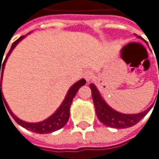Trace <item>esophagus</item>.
<instances>
[{"label": "esophagus", "mask_w": 159, "mask_h": 159, "mask_svg": "<svg viewBox=\"0 0 159 159\" xmlns=\"http://www.w3.org/2000/svg\"><path fill=\"white\" fill-rule=\"evenodd\" d=\"M83 76H84V78L87 80V82H89V81H91V79L93 78V72L91 70H86L83 73Z\"/></svg>", "instance_id": "34e87169"}]
</instances>
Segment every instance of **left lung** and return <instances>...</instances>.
<instances>
[{"label":"left lung","instance_id":"1","mask_svg":"<svg viewBox=\"0 0 159 159\" xmlns=\"http://www.w3.org/2000/svg\"><path fill=\"white\" fill-rule=\"evenodd\" d=\"M89 88L91 89L92 93V99L93 102L95 105V110L97 116L99 120L111 128L115 129H126L132 127L136 125L141 119H143L150 111L151 107H149L147 110L139 113V114H134V115H127V114H122L119 113L114 109H112L102 99L99 90L95 87V85L90 84ZM158 93H159V87H158Z\"/></svg>","mask_w":159,"mask_h":159}]
</instances>
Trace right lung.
I'll return each mask as SVG.
<instances>
[{"label": "right lung", "instance_id": "add662e5", "mask_svg": "<svg viewBox=\"0 0 159 159\" xmlns=\"http://www.w3.org/2000/svg\"><path fill=\"white\" fill-rule=\"evenodd\" d=\"M24 37H25V35L19 37L16 42L13 43V44H12V46H11V48H10V50H9L7 56L5 57V59L3 60V63H1L0 64V106L1 103H2L4 109L5 108H7V109H5V111L8 110V112L10 113V115L12 116V117L15 119V121H16L18 125L22 126L23 128H25V129H29V130H30V131L39 133V134L51 133V132H53V131H56V130H57V129H60L63 128V127L66 125V123L68 122L69 116H70V104H71V102H72V100H73V98L75 97L76 92L78 91V89H80L82 86H84V85L86 84V80H85V79H81V80H79L78 82H76L74 85L71 86V88L69 89V91H68V93H67V95H66V97H65L63 102L61 103V105H60V106L58 107V109H57L51 116H49L47 119H45V120H43V121H42V122H39V123H28V122H25V121L19 119L18 117H16V116L13 114V112L10 110V108H9V106H8L6 101H5L4 98H3V95H2V73H3L5 62H6V60H7L9 55L11 54V52L13 51V49L16 46V44H17ZM1 61H2V58H1ZM1 72H2V74L0 73ZM2 100L4 101L3 102H2ZM7 115H8V114H7Z\"/></svg>", "mask_w": 159, "mask_h": 159}]
</instances>
